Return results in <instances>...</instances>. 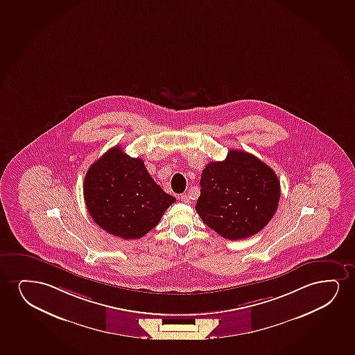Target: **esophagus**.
<instances>
[{
    "instance_id": "34e87169",
    "label": "esophagus",
    "mask_w": 355,
    "mask_h": 355,
    "mask_svg": "<svg viewBox=\"0 0 355 355\" xmlns=\"http://www.w3.org/2000/svg\"><path fill=\"white\" fill-rule=\"evenodd\" d=\"M180 200L182 202L190 203V196L189 195H187V193H184V195H180Z\"/></svg>"
}]
</instances>
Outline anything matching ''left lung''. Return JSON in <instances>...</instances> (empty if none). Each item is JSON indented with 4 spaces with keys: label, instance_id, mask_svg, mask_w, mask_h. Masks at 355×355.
<instances>
[{
    "label": "left lung",
    "instance_id": "obj_1",
    "mask_svg": "<svg viewBox=\"0 0 355 355\" xmlns=\"http://www.w3.org/2000/svg\"><path fill=\"white\" fill-rule=\"evenodd\" d=\"M196 212L227 240L258 234L276 213L281 185L270 166L249 153L232 149L224 162L206 165Z\"/></svg>",
    "mask_w": 355,
    "mask_h": 355
}]
</instances>
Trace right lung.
<instances>
[{"label": "right lung", "instance_id": "right-lung-1", "mask_svg": "<svg viewBox=\"0 0 355 355\" xmlns=\"http://www.w3.org/2000/svg\"><path fill=\"white\" fill-rule=\"evenodd\" d=\"M84 200L94 221L111 235L136 240L159 224L175 202L148 173L139 157L119 146L94 162L84 178Z\"/></svg>", "mask_w": 355, "mask_h": 355}]
</instances>
